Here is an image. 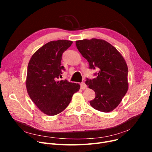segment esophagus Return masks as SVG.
<instances>
[{
  "label": "esophagus",
  "mask_w": 152,
  "mask_h": 152,
  "mask_svg": "<svg viewBox=\"0 0 152 152\" xmlns=\"http://www.w3.org/2000/svg\"><path fill=\"white\" fill-rule=\"evenodd\" d=\"M80 86H81V89H83V90L86 89H87V86L84 83H81V84H80Z\"/></svg>",
  "instance_id": "esophagus-1"
}]
</instances>
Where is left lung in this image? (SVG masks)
Instances as JSON below:
<instances>
[{
	"instance_id": "left-lung-1",
	"label": "left lung",
	"mask_w": 152,
	"mask_h": 152,
	"mask_svg": "<svg viewBox=\"0 0 152 152\" xmlns=\"http://www.w3.org/2000/svg\"><path fill=\"white\" fill-rule=\"evenodd\" d=\"M76 45L89 62L90 68L99 70L96 77L86 81L95 93L90 105L102 112H111L128 90V68L124 58L115 47L103 39L79 40L76 41Z\"/></svg>"
}]
</instances>
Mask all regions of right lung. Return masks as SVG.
Returning a JSON list of instances; mask_svg holds the SVG:
<instances>
[{
  "mask_svg": "<svg viewBox=\"0 0 152 152\" xmlns=\"http://www.w3.org/2000/svg\"><path fill=\"white\" fill-rule=\"evenodd\" d=\"M73 42L58 40L48 42L32 55L26 79L28 94L42 113L54 116L65 110L80 85L58 79L65 70L61 55Z\"/></svg>",
  "mask_w": 152,
  "mask_h": 152,
  "instance_id": "add662e5",
  "label": "right lung"
}]
</instances>
